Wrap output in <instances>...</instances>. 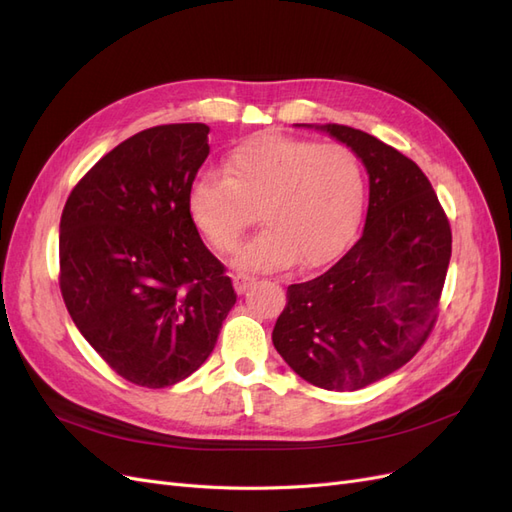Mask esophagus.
<instances>
[{"instance_id": "1", "label": "esophagus", "mask_w": 512, "mask_h": 512, "mask_svg": "<svg viewBox=\"0 0 512 512\" xmlns=\"http://www.w3.org/2000/svg\"><path fill=\"white\" fill-rule=\"evenodd\" d=\"M256 280L252 275H243V273H239V275H235L232 277V284H235V290L241 294V292H245L247 288H250L252 284H254Z\"/></svg>"}]
</instances>
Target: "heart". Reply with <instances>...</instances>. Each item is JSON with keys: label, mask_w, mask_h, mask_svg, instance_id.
Segmentation results:
<instances>
[{"label": "heart", "mask_w": 512, "mask_h": 512, "mask_svg": "<svg viewBox=\"0 0 512 512\" xmlns=\"http://www.w3.org/2000/svg\"><path fill=\"white\" fill-rule=\"evenodd\" d=\"M365 177L354 151L284 134L252 136L200 173L188 215L215 254L237 250L252 211L265 230L237 254V267L271 271L299 258L318 267L342 250L361 218Z\"/></svg>", "instance_id": "heart-1"}]
</instances>
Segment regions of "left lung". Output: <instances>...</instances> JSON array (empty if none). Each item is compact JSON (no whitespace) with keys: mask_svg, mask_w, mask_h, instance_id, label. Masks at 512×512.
<instances>
[{"mask_svg":"<svg viewBox=\"0 0 512 512\" xmlns=\"http://www.w3.org/2000/svg\"><path fill=\"white\" fill-rule=\"evenodd\" d=\"M367 168L359 241L314 280L292 284L273 346L327 391H359L404 367L438 320L451 224L429 179L404 153L348 126H318Z\"/></svg>","mask_w":512,"mask_h":512,"instance_id":"8db88e82","label":"left lung"}]
</instances>
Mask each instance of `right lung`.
<instances>
[{"label": "right lung", "instance_id": "add662e5", "mask_svg": "<svg viewBox=\"0 0 512 512\" xmlns=\"http://www.w3.org/2000/svg\"><path fill=\"white\" fill-rule=\"evenodd\" d=\"M209 126L130 136L74 185L59 222V288L76 329L121 378L177 384L207 361L237 301L188 215Z\"/></svg>", "mask_w": 512, "mask_h": 512}]
</instances>
